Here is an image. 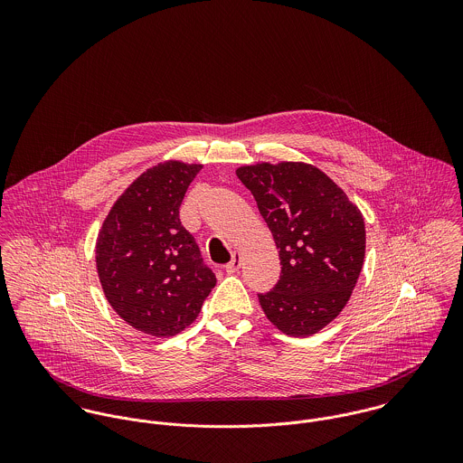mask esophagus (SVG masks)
<instances>
[{
  "label": "esophagus",
  "mask_w": 463,
  "mask_h": 463,
  "mask_svg": "<svg viewBox=\"0 0 463 463\" xmlns=\"http://www.w3.org/2000/svg\"><path fill=\"white\" fill-rule=\"evenodd\" d=\"M239 267H241V253H233V257H232V262L230 264H226V272H237L239 270Z\"/></svg>",
  "instance_id": "1"
}]
</instances>
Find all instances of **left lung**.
Here are the masks:
<instances>
[{
	"instance_id": "obj_1",
	"label": "left lung",
	"mask_w": 463,
	"mask_h": 463,
	"mask_svg": "<svg viewBox=\"0 0 463 463\" xmlns=\"http://www.w3.org/2000/svg\"><path fill=\"white\" fill-rule=\"evenodd\" d=\"M276 248L281 274L259 294L267 319L285 335L310 336L342 312L365 257L362 212L321 169L303 162L244 165Z\"/></svg>"
}]
</instances>
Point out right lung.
Masks as SVG:
<instances>
[{"label":"right lung","mask_w":463,"mask_h":463,"mask_svg":"<svg viewBox=\"0 0 463 463\" xmlns=\"http://www.w3.org/2000/svg\"><path fill=\"white\" fill-rule=\"evenodd\" d=\"M201 167L169 160L144 171L98 233L96 267L107 301L151 336H173L193 325L217 281L180 221V204Z\"/></svg>","instance_id":"add662e5"}]
</instances>
